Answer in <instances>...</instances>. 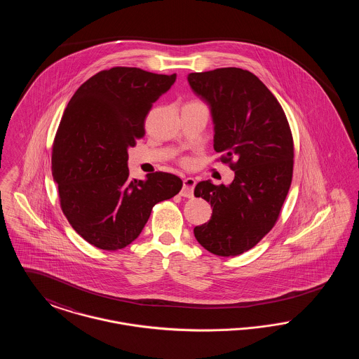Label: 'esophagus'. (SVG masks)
<instances>
[{
  "label": "esophagus",
  "mask_w": 359,
  "mask_h": 359,
  "mask_svg": "<svg viewBox=\"0 0 359 359\" xmlns=\"http://www.w3.org/2000/svg\"><path fill=\"white\" fill-rule=\"evenodd\" d=\"M195 184H196L195 179H192V177H186V179L183 180V188H182V191H180V195H182V196H184V198H192Z\"/></svg>",
  "instance_id": "obj_1"
}]
</instances>
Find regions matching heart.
<instances>
[{"label":"heart","mask_w":359,"mask_h":359,"mask_svg":"<svg viewBox=\"0 0 359 359\" xmlns=\"http://www.w3.org/2000/svg\"><path fill=\"white\" fill-rule=\"evenodd\" d=\"M182 164H183V165H188V164H189V160H188V158H183V160H182Z\"/></svg>","instance_id":"1"}]
</instances>
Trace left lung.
<instances>
[{"instance_id":"obj_1","label":"left lung","mask_w":359,"mask_h":359,"mask_svg":"<svg viewBox=\"0 0 359 359\" xmlns=\"http://www.w3.org/2000/svg\"><path fill=\"white\" fill-rule=\"evenodd\" d=\"M188 83L210 104L214 149L236 176L229 186L199 182L194 195L212 207L196 241L215 256L255 248L277 222L293 173V138L281 104L255 74L237 67L192 72Z\"/></svg>"}]
</instances>
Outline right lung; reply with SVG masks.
Wrapping results in <instances>:
<instances>
[{
    "label": "right lung",
    "mask_w": 359,
    "mask_h": 359,
    "mask_svg": "<svg viewBox=\"0 0 359 359\" xmlns=\"http://www.w3.org/2000/svg\"><path fill=\"white\" fill-rule=\"evenodd\" d=\"M176 81L137 67L103 69L81 86L63 113L52 145V176L63 214L93 246L132 243L156 203L183 187L176 175L129 180L128 148L145 135V118Z\"/></svg>",
    "instance_id": "1"
}]
</instances>
